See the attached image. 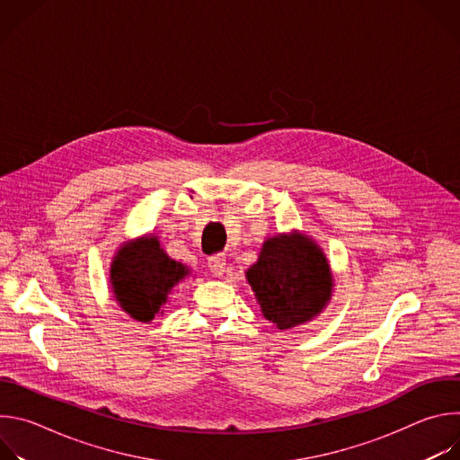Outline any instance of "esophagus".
Returning a JSON list of instances; mask_svg holds the SVG:
<instances>
[{
    "label": "esophagus",
    "mask_w": 460,
    "mask_h": 460,
    "mask_svg": "<svg viewBox=\"0 0 460 460\" xmlns=\"http://www.w3.org/2000/svg\"><path fill=\"white\" fill-rule=\"evenodd\" d=\"M226 254H213L209 258V270L215 277H222L226 273Z\"/></svg>",
    "instance_id": "1"
}]
</instances>
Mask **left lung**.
<instances>
[{
	"label": "left lung",
	"instance_id": "1",
	"mask_svg": "<svg viewBox=\"0 0 460 460\" xmlns=\"http://www.w3.org/2000/svg\"><path fill=\"white\" fill-rule=\"evenodd\" d=\"M245 279L261 314L279 330H291L318 316L333 293V275L323 251L300 233L268 238Z\"/></svg>",
	"mask_w": 460,
	"mask_h": 460
}]
</instances>
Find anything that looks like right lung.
<instances>
[{
	"label": "right lung",
	"instance_id": "add662e5",
	"mask_svg": "<svg viewBox=\"0 0 460 460\" xmlns=\"http://www.w3.org/2000/svg\"><path fill=\"white\" fill-rule=\"evenodd\" d=\"M189 275V268L167 256L156 236H142L121 243L116 251L111 289L128 316L151 322L167 304L172 288Z\"/></svg>",
	"mask_w": 460,
	"mask_h": 460
}]
</instances>
